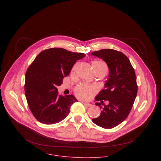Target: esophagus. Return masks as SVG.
<instances>
[{
    "label": "esophagus",
    "instance_id": "1",
    "mask_svg": "<svg viewBox=\"0 0 161 161\" xmlns=\"http://www.w3.org/2000/svg\"><path fill=\"white\" fill-rule=\"evenodd\" d=\"M83 104L86 107H91L92 106V105L91 103H86V102H83Z\"/></svg>",
    "mask_w": 161,
    "mask_h": 161
}]
</instances>
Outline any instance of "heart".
I'll use <instances>...</instances> for the list:
<instances>
[{"label": "heart", "mask_w": 161, "mask_h": 161, "mask_svg": "<svg viewBox=\"0 0 161 161\" xmlns=\"http://www.w3.org/2000/svg\"><path fill=\"white\" fill-rule=\"evenodd\" d=\"M93 69H94L95 74L102 73L106 75L108 72V68L107 65L102 61L95 60L92 63ZM75 66L73 68L72 70H74ZM98 90L97 87L95 86L89 85L86 84H82L77 86L75 88V93L80 98L88 100L92 98L93 95L97 92Z\"/></svg>", "instance_id": "b5f03b06"}]
</instances>
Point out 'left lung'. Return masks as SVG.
I'll list each match as a JSON object with an SVG mask.
<instances>
[{
  "instance_id": "left-lung-1",
  "label": "left lung",
  "mask_w": 161,
  "mask_h": 161,
  "mask_svg": "<svg viewBox=\"0 0 161 161\" xmlns=\"http://www.w3.org/2000/svg\"><path fill=\"white\" fill-rule=\"evenodd\" d=\"M103 60L108 65V78L95 98V105L102 110L100 115L92 119L97 125L106 129L114 128L129 115L138 92L136 77L129 59L121 52L112 49L94 51L91 54ZM103 100H107L105 105Z\"/></svg>"
}]
</instances>
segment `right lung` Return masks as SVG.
<instances>
[{
    "instance_id": "right-lung-1",
    "label": "right lung",
    "mask_w": 161,
    "mask_h": 161,
    "mask_svg": "<svg viewBox=\"0 0 161 161\" xmlns=\"http://www.w3.org/2000/svg\"><path fill=\"white\" fill-rule=\"evenodd\" d=\"M84 53H72L63 48L53 47L42 51L27 69L25 93L28 107L40 123L51 125L60 122L70 112L77 100L72 95H59L57 87L77 60Z\"/></svg>"
}]
</instances>
